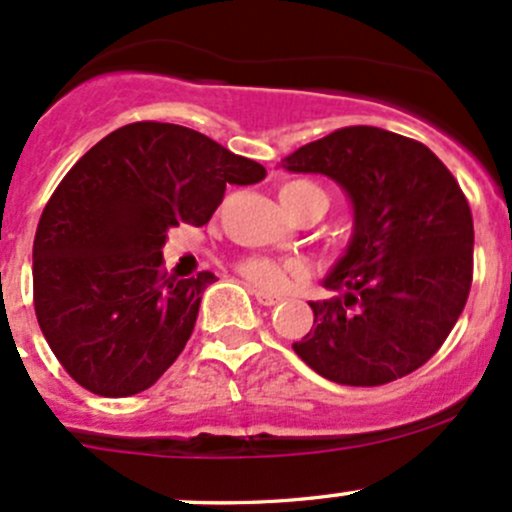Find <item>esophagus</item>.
Wrapping results in <instances>:
<instances>
[{"mask_svg": "<svg viewBox=\"0 0 512 512\" xmlns=\"http://www.w3.org/2000/svg\"><path fill=\"white\" fill-rule=\"evenodd\" d=\"M251 293H254V298L258 300L261 305H266V308H271V305H278L281 303V298L268 291H261V288H251Z\"/></svg>", "mask_w": 512, "mask_h": 512, "instance_id": "obj_1", "label": "esophagus"}]
</instances>
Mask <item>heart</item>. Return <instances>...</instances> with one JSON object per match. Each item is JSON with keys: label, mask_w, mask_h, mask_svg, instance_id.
I'll return each mask as SVG.
<instances>
[{"label": "heart", "mask_w": 512, "mask_h": 512, "mask_svg": "<svg viewBox=\"0 0 512 512\" xmlns=\"http://www.w3.org/2000/svg\"><path fill=\"white\" fill-rule=\"evenodd\" d=\"M323 199L328 204V197L320 187L310 182H286L281 187V202L288 212L295 214L300 207H303L308 199ZM241 276L246 278L249 283H254L258 288H266V291H281L283 286L288 283V278H295L303 273V263L298 261H278V258H268V256H244L239 258L236 263Z\"/></svg>", "instance_id": "heart-1"}]
</instances>
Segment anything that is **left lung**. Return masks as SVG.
<instances>
[{
    "label": "left lung",
    "instance_id": "left-lung-1",
    "mask_svg": "<svg viewBox=\"0 0 512 512\" xmlns=\"http://www.w3.org/2000/svg\"><path fill=\"white\" fill-rule=\"evenodd\" d=\"M342 184L355 236L310 303L313 330L293 342L325 379L377 387L419 370L456 325L473 281V217L449 167L424 142L350 125L283 160Z\"/></svg>",
    "mask_w": 512,
    "mask_h": 512
}]
</instances>
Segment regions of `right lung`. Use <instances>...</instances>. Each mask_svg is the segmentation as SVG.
Returning <instances> with one entry per match:
<instances>
[{"instance_id": "1", "label": "right lung", "mask_w": 512, "mask_h": 512, "mask_svg": "<svg viewBox=\"0 0 512 512\" xmlns=\"http://www.w3.org/2000/svg\"><path fill=\"white\" fill-rule=\"evenodd\" d=\"M266 167L207 135L140 120L96 142L61 179L34 236V310L61 367L98 397H133L177 360L214 273L177 278L162 246L202 226L226 184Z\"/></svg>"}]
</instances>
